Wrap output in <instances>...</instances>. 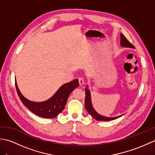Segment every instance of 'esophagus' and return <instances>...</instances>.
Wrapping results in <instances>:
<instances>
[{
    "instance_id": "34e87169",
    "label": "esophagus",
    "mask_w": 155,
    "mask_h": 155,
    "mask_svg": "<svg viewBox=\"0 0 155 155\" xmlns=\"http://www.w3.org/2000/svg\"><path fill=\"white\" fill-rule=\"evenodd\" d=\"M78 82H79V84H80V86H82V85H83V84L84 83V79H83V78H81V77L78 78Z\"/></svg>"
}]
</instances>
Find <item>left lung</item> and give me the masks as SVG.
I'll return each instance as SVG.
<instances>
[{
    "mask_svg": "<svg viewBox=\"0 0 155 155\" xmlns=\"http://www.w3.org/2000/svg\"><path fill=\"white\" fill-rule=\"evenodd\" d=\"M120 45L122 46V47H124L134 48V46L127 40L126 37H125L123 34H120ZM84 104H85V108H86V109L88 111V113H89L91 116L94 118V119H96L97 120H101V121L112 120L117 119V118H119L123 115V114L120 115V116L115 117H107L103 116V115H101L98 113H97V111L94 109L93 105H92L91 92H90L89 89L88 88V86H87V88H85Z\"/></svg>",
    "mask_w": 155,
    "mask_h": 155,
    "instance_id": "1",
    "label": "left lung"
}]
</instances>
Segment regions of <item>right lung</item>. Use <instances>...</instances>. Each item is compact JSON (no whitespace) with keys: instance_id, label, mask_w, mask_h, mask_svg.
<instances>
[{"instance_id":"right-lung-1","label":"right lung","mask_w":155,"mask_h":155,"mask_svg":"<svg viewBox=\"0 0 155 155\" xmlns=\"http://www.w3.org/2000/svg\"><path fill=\"white\" fill-rule=\"evenodd\" d=\"M16 91L23 104L38 117L52 118L63 110L67 104L69 94L79 85L78 79H75L62 85L49 99L43 102H33L26 98L20 92L15 81Z\"/></svg>"}]
</instances>
